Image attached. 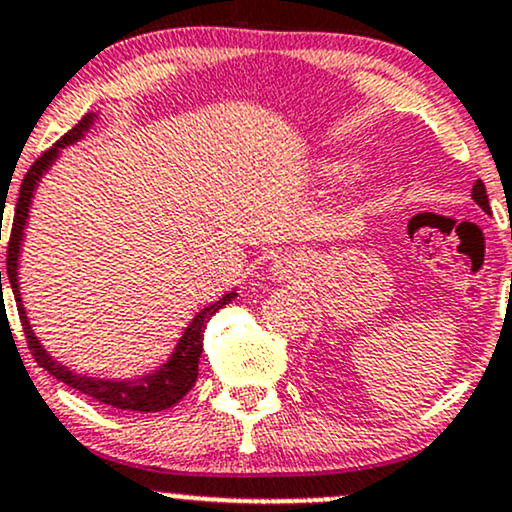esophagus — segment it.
Listing matches in <instances>:
<instances>
[{
	"instance_id": "obj_1",
	"label": "esophagus",
	"mask_w": 512,
	"mask_h": 512,
	"mask_svg": "<svg viewBox=\"0 0 512 512\" xmlns=\"http://www.w3.org/2000/svg\"><path fill=\"white\" fill-rule=\"evenodd\" d=\"M303 269V257L299 255H291V252H286V255H279L277 260H274L272 265V272L277 279H296L301 274Z\"/></svg>"
}]
</instances>
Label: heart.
<instances>
[{"instance_id": "obj_1", "label": "heart", "mask_w": 512, "mask_h": 512, "mask_svg": "<svg viewBox=\"0 0 512 512\" xmlns=\"http://www.w3.org/2000/svg\"><path fill=\"white\" fill-rule=\"evenodd\" d=\"M320 172L330 182H345L357 172V160L355 157H330L328 162H323Z\"/></svg>"}]
</instances>
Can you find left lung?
<instances>
[{
	"mask_svg": "<svg viewBox=\"0 0 512 512\" xmlns=\"http://www.w3.org/2000/svg\"><path fill=\"white\" fill-rule=\"evenodd\" d=\"M471 199H474L476 204H479L486 213H491V206H488V196H486V187H484V182H481V179L474 184V189H471Z\"/></svg>",
	"mask_w": 512,
	"mask_h": 512,
	"instance_id": "8db88e82",
	"label": "left lung"
}]
</instances>
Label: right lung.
I'll return each mask as SVG.
<instances>
[{"mask_svg": "<svg viewBox=\"0 0 512 512\" xmlns=\"http://www.w3.org/2000/svg\"><path fill=\"white\" fill-rule=\"evenodd\" d=\"M97 114H84L82 121L77 123L72 131H67L53 148H48L46 153L38 157L31 165V170L26 172L24 182L19 189V201H16L14 209V221H11V233H9V250H7V274L11 291H14L16 299V311H19L21 325H24V333L28 340V350L36 357L38 367L46 369L48 374H53L55 379L63 381V384L72 386V389L87 393V396L97 398L99 403H106L111 408H121V411H138V413H157L172 408L174 403H179V398L187 396V391L196 384V376H199V357L204 350V328L209 323L211 316L216 311H221L226 303H230L238 296V291H228L221 299L213 301L211 306L201 308L199 313L192 318V323L184 328L182 338L174 345L172 355L167 357L165 364L153 369L150 374L138 376V379H99V376H87L77 374L72 369H67L65 364H60L58 359L48 355L46 347L41 345V340L33 333L31 323H28L24 301H21V289H19V257H21V243H24V230L28 226V211H31L33 192H36L38 182L43 179L53 162L58 160L63 148L77 143L84 138V133L94 126ZM0 240H2V228H0ZM0 289H2V272H0Z\"/></svg>", "mask_w": 512, "mask_h": 512, "instance_id": "right-lung-1", "label": "right lung"}]
</instances>
